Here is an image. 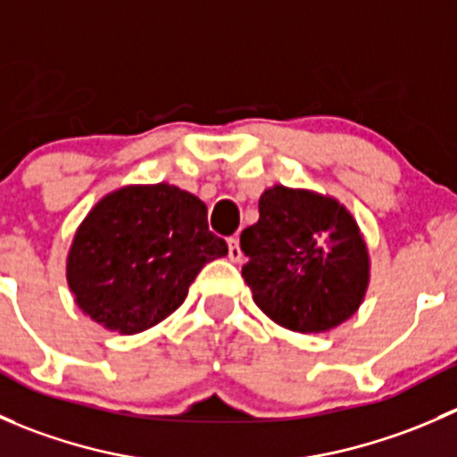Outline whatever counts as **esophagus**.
Listing matches in <instances>:
<instances>
[{
    "instance_id": "esophagus-1",
    "label": "esophagus",
    "mask_w": 457,
    "mask_h": 457,
    "mask_svg": "<svg viewBox=\"0 0 457 457\" xmlns=\"http://www.w3.org/2000/svg\"><path fill=\"white\" fill-rule=\"evenodd\" d=\"M228 256H229V261H234V262L243 261V252H241V243H238V237L228 238Z\"/></svg>"
}]
</instances>
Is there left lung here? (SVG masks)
Instances as JSON below:
<instances>
[{
    "instance_id": "obj_1",
    "label": "left lung",
    "mask_w": 457,
    "mask_h": 457,
    "mask_svg": "<svg viewBox=\"0 0 457 457\" xmlns=\"http://www.w3.org/2000/svg\"><path fill=\"white\" fill-rule=\"evenodd\" d=\"M243 229V278L254 303L292 331H327L361 307L370 258L353 216L338 201L276 186Z\"/></svg>"
}]
</instances>
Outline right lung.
<instances>
[{"mask_svg": "<svg viewBox=\"0 0 457 457\" xmlns=\"http://www.w3.org/2000/svg\"><path fill=\"white\" fill-rule=\"evenodd\" d=\"M228 254L207 207L179 187L130 186L92 207L68 256V285L92 320L137 334L186 301L203 265Z\"/></svg>", "mask_w": 457, "mask_h": 457, "instance_id": "right-lung-1", "label": "right lung"}]
</instances>
